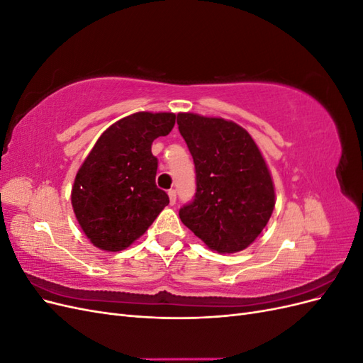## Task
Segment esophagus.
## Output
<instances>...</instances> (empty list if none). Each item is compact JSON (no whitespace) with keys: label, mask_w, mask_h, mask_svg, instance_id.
I'll use <instances>...</instances> for the list:
<instances>
[{"label":"esophagus","mask_w":363,"mask_h":363,"mask_svg":"<svg viewBox=\"0 0 363 363\" xmlns=\"http://www.w3.org/2000/svg\"><path fill=\"white\" fill-rule=\"evenodd\" d=\"M168 195H169L171 204H175V201H177V191H175V189H169V191H168Z\"/></svg>","instance_id":"obj_1"}]
</instances>
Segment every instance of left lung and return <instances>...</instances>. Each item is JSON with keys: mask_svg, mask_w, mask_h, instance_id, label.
<instances>
[{"mask_svg": "<svg viewBox=\"0 0 363 363\" xmlns=\"http://www.w3.org/2000/svg\"><path fill=\"white\" fill-rule=\"evenodd\" d=\"M194 164L196 192L182 223L218 252L242 251L262 233L276 204L271 174L256 142L223 118L179 113Z\"/></svg>", "mask_w": 363, "mask_h": 363, "instance_id": "8db88e82", "label": "left lung"}]
</instances>
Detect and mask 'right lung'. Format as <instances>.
Here are the masks:
<instances>
[{
	"instance_id": "1",
	"label": "right lung",
	"mask_w": 363,
	"mask_h": 363,
	"mask_svg": "<svg viewBox=\"0 0 363 363\" xmlns=\"http://www.w3.org/2000/svg\"><path fill=\"white\" fill-rule=\"evenodd\" d=\"M174 113L138 112L108 127L77 172L71 201L84 235L106 251H121L147 232L168 194L156 184L151 144L167 136Z\"/></svg>"
}]
</instances>
